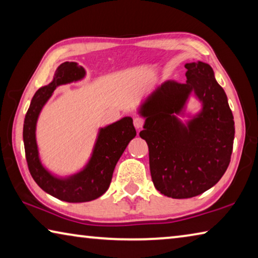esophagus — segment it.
Returning <instances> with one entry per match:
<instances>
[{
  "label": "esophagus",
  "mask_w": 258,
  "mask_h": 258,
  "mask_svg": "<svg viewBox=\"0 0 258 258\" xmlns=\"http://www.w3.org/2000/svg\"><path fill=\"white\" fill-rule=\"evenodd\" d=\"M133 123H134L135 128L140 130V128H142V127H143V125H145V119L141 118V117H135Z\"/></svg>",
  "instance_id": "obj_1"
}]
</instances>
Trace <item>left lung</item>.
<instances>
[{
  "mask_svg": "<svg viewBox=\"0 0 258 258\" xmlns=\"http://www.w3.org/2000/svg\"><path fill=\"white\" fill-rule=\"evenodd\" d=\"M186 82L166 81L139 108L146 121L140 137L149 147L155 187L174 199L192 198L223 176L233 149L234 121L224 90L208 63H185ZM194 92L200 113L184 124L177 114Z\"/></svg>",
  "mask_w": 258,
  "mask_h": 258,
  "instance_id": "obj_1",
  "label": "left lung"
}]
</instances>
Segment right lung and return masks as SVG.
Here are the masks:
<instances>
[{"instance_id":"1","label":"right lung","mask_w":258,"mask_h":258,"mask_svg":"<svg viewBox=\"0 0 258 258\" xmlns=\"http://www.w3.org/2000/svg\"><path fill=\"white\" fill-rule=\"evenodd\" d=\"M85 74V69L76 62L61 63L50 84L42 86L34 94L24 121L25 154L30 175L46 194L67 203L91 202L102 196L110 185L117 161L137 135L133 119L124 117L99 130L92 156L81 172L58 177L42 165L36 142V123L42 108L56 87L80 81Z\"/></svg>"}]
</instances>
